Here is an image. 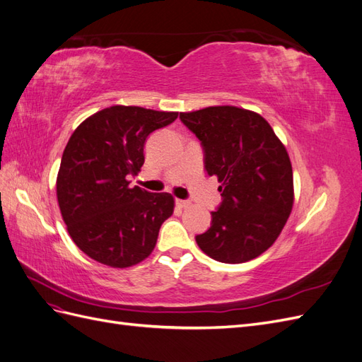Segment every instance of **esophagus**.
<instances>
[{"instance_id":"obj_1","label":"esophagus","mask_w":362,"mask_h":362,"mask_svg":"<svg viewBox=\"0 0 362 362\" xmlns=\"http://www.w3.org/2000/svg\"><path fill=\"white\" fill-rule=\"evenodd\" d=\"M190 201L189 199H177V205L180 206V208H187V206H190Z\"/></svg>"}]
</instances>
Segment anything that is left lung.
Returning <instances> with one entry per match:
<instances>
[{
    "label": "left lung",
    "mask_w": 362,
    "mask_h": 362,
    "mask_svg": "<svg viewBox=\"0 0 362 362\" xmlns=\"http://www.w3.org/2000/svg\"><path fill=\"white\" fill-rule=\"evenodd\" d=\"M198 137L206 175L222 182L211 226L196 235L208 257L238 264L267 250L291 213L293 170L286 148L264 117L233 105L180 113Z\"/></svg>",
    "instance_id": "obj_1"
}]
</instances>
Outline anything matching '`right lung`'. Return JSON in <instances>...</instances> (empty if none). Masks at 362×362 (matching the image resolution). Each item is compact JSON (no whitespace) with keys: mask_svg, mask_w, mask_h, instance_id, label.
<instances>
[{"mask_svg":"<svg viewBox=\"0 0 362 362\" xmlns=\"http://www.w3.org/2000/svg\"><path fill=\"white\" fill-rule=\"evenodd\" d=\"M177 117V112L113 105L74 131L57 175V201L69 235L86 255L124 269L154 250L173 198L131 189L128 177L144 166L149 134Z\"/></svg>","mask_w":362,"mask_h":362,"instance_id":"right-lung-1","label":"right lung"}]
</instances>
